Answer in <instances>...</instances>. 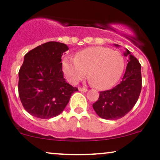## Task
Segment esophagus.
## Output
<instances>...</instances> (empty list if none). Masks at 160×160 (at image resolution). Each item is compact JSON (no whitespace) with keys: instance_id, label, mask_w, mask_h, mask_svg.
Instances as JSON below:
<instances>
[{"instance_id":"1","label":"esophagus","mask_w":160,"mask_h":160,"mask_svg":"<svg viewBox=\"0 0 160 160\" xmlns=\"http://www.w3.org/2000/svg\"><path fill=\"white\" fill-rule=\"evenodd\" d=\"M79 91H81V92H86L88 91V89H86V88H81V87H79L78 88Z\"/></svg>"}]
</instances>
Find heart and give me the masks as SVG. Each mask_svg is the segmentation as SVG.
<instances>
[{
	"instance_id": "obj_1",
	"label": "heart",
	"mask_w": 160,
	"mask_h": 160,
	"mask_svg": "<svg viewBox=\"0 0 160 160\" xmlns=\"http://www.w3.org/2000/svg\"><path fill=\"white\" fill-rule=\"evenodd\" d=\"M124 58L120 52L104 47H92L80 51L75 58L65 57L62 70L71 83H77L88 74L91 82L105 89L119 80L124 70Z\"/></svg>"
}]
</instances>
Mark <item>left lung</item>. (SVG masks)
<instances>
[{"instance_id": "8db88e82", "label": "left lung", "mask_w": 160, "mask_h": 160, "mask_svg": "<svg viewBox=\"0 0 160 160\" xmlns=\"http://www.w3.org/2000/svg\"><path fill=\"white\" fill-rule=\"evenodd\" d=\"M124 56H128V60L122 81L110 90L100 92L98 101L92 104L95 113L105 120L122 118L132 109L140 95L142 86L140 63L127 49Z\"/></svg>"}]
</instances>
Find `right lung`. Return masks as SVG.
I'll list each match as a JSON object with an SVG mask.
<instances>
[{"mask_svg":"<svg viewBox=\"0 0 160 160\" xmlns=\"http://www.w3.org/2000/svg\"><path fill=\"white\" fill-rule=\"evenodd\" d=\"M68 49L65 43L50 41L24 56L19 71L18 90L24 108L31 115L40 119L59 115L71 95L78 91L63 76L62 56Z\"/></svg>","mask_w":160,"mask_h":160,"instance_id":"obj_1","label":"right lung"}]
</instances>
